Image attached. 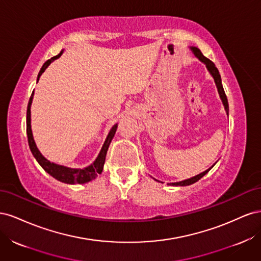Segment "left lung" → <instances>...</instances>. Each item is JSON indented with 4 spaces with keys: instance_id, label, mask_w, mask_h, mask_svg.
<instances>
[{
    "instance_id": "8db88e82",
    "label": "left lung",
    "mask_w": 261,
    "mask_h": 261,
    "mask_svg": "<svg viewBox=\"0 0 261 261\" xmlns=\"http://www.w3.org/2000/svg\"><path fill=\"white\" fill-rule=\"evenodd\" d=\"M192 50H193V52H194V54L196 55V57L198 58L201 62H203L204 64H206V66H207L208 70L210 72V74L212 75L213 80H215V82H216L217 88H218V91H219V94H220V98L222 99V102H223V105H224V108H225V110H226V113H227V115H228V103H227V98H226V94H225V92H224L222 83H221V76H220V74H219V70H218V68H217V67H216V65H215V63H213L212 61H210L209 59H207L206 57H204V55L201 53V51H200L199 49L195 48V46H192ZM212 168H213V165H212V167H211L210 169H208L207 171H204V172L200 173V174H198V175H196V176H194V177H192V178L185 179V180L177 181V183H172V185H175V186H187V185H192V184L196 183L197 180H199L203 175H206L207 173H208Z\"/></svg>"
}]
</instances>
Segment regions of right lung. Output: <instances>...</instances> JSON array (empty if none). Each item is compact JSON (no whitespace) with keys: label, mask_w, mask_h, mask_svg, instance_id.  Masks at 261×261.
Wrapping results in <instances>:
<instances>
[{"label":"right lung","mask_w":261,"mask_h":261,"mask_svg":"<svg viewBox=\"0 0 261 261\" xmlns=\"http://www.w3.org/2000/svg\"><path fill=\"white\" fill-rule=\"evenodd\" d=\"M61 54H62V52L44 63L43 66L40 69V72H39V74H38L37 81H39V78H40L41 74L44 72L45 68L51 64V62L59 59L61 57ZM33 98H34V91H33V93H31L29 102H28V107H27V137H28V144H29V148L31 150V152H33L34 156L36 158V160L43 168V170L45 172H48L49 174L51 176H53L54 178H57L58 180L63 181V183H66V184L88 183V181L96 178L98 176V174H101L102 170H103V164L106 161L107 151L109 149L110 143H111V140L114 137V134L117 128V124H115L111 128V130H110L109 135L105 141V144H103V146H102V149H101L98 158L91 165H89V167H87L85 169H70V168L63 167V165H58L55 163H51L49 160H46L45 158L40 153V151H39L37 146H36V143H35L34 137H33V132H31V125H30V106H31V102H33Z\"/></svg>","instance_id":"add662e5"}]
</instances>
